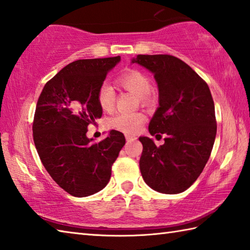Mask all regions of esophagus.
<instances>
[{
  "instance_id": "34e87169",
  "label": "esophagus",
  "mask_w": 250,
  "mask_h": 250,
  "mask_svg": "<svg viewBox=\"0 0 250 250\" xmlns=\"http://www.w3.org/2000/svg\"><path fill=\"white\" fill-rule=\"evenodd\" d=\"M135 139H137V138L133 137V135H129V134L125 135V140L126 141H134Z\"/></svg>"
}]
</instances>
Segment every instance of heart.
Listing matches in <instances>:
<instances>
[{
  "label": "heart",
  "instance_id": "1",
  "mask_svg": "<svg viewBox=\"0 0 250 250\" xmlns=\"http://www.w3.org/2000/svg\"><path fill=\"white\" fill-rule=\"evenodd\" d=\"M119 83L125 89L141 97L143 104L151 102L149 93L152 90V84L148 76L139 70L131 69L122 73L118 78ZM97 102L104 111H111L115 107L116 94L109 84L103 83L97 90ZM145 116L142 112H121L110 119L112 129L124 133H137L144 124Z\"/></svg>",
  "mask_w": 250,
  "mask_h": 250
}]
</instances>
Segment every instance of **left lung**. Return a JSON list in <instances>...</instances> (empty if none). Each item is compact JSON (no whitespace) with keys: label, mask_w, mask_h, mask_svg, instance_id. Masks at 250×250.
<instances>
[{"label":"left lung","mask_w":250,"mask_h":250,"mask_svg":"<svg viewBox=\"0 0 250 250\" xmlns=\"http://www.w3.org/2000/svg\"><path fill=\"white\" fill-rule=\"evenodd\" d=\"M132 63L154 74L160 107L148 131L166 135L161 146L147 137L139 139L143 144L141 174L158 192H184L200 176L214 144L216 119L210 88L187 63L169 54H139Z\"/></svg>","instance_id":"8db88e82"}]
</instances>
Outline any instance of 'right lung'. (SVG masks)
Masks as SVG:
<instances>
[{
  "mask_svg": "<svg viewBox=\"0 0 250 250\" xmlns=\"http://www.w3.org/2000/svg\"><path fill=\"white\" fill-rule=\"evenodd\" d=\"M120 57L85 59L70 63L48 81L36 106L33 137L51 178L74 197H87L106 187L112 164L125 143L111 130L101 142L86 137L101 118L97 90Z\"/></svg>",
  "mask_w": 250,
  "mask_h": 250,
  "instance_id": "right-lung-1",
  "label": "right lung"
}]
</instances>
